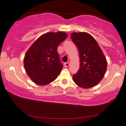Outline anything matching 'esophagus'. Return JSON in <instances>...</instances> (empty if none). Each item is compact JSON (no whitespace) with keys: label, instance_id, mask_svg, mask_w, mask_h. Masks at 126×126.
I'll return each mask as SVG.
<instances>
[{"label":"esophagus","instance_id":"1","mask_svg":"<svg viewBox=\"0 0 126 126\" xmlns=\"http://www.w3.org/2000/svg\"><path fill=\"white\" fill-rule=\"evenodd\" d=\"M64 66H65V67H68L69 66V63L68 62H66V63H64Z\"/></svg>","mask_w":126,"mask_h":126}]
</instances>
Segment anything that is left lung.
Wrapping results in <instances>:
<instances>
[{
	"instance_id": "1",
	"label": "left lung",
	"mask_w": 126,
	"mask_h": 126,
	"mask_svg": "<svg viewBox=\"0 0 126 126\" xmlns=\"http://www.w3.org/2000/svg\"><path fill=\"white\" fill-rule=\"evenodd\" d=\"M71 39L79 52L80 67L73 76L74 82L84 89L97 85L104 77L107 62L102 49L93 36L87 32H73Z\"/></svg>"
}]
</instances>
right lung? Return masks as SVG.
<instances>
[{"label":"right lung","mask_w":126,"mask_h":126,"mask_svg":"<svg viewBox=\"0 0 126 126\" xmlns=\"http://www.w3.org/2000/svg\"><path fill=\"white\" fill-rule=\"evenodd\" d=\"M66 32H47L40 36L26 53L24 66L36 84L45 85L55 80L63 68L57 48L66 39Z\"/></svg>","instance_id":"1"}]
</instances>
